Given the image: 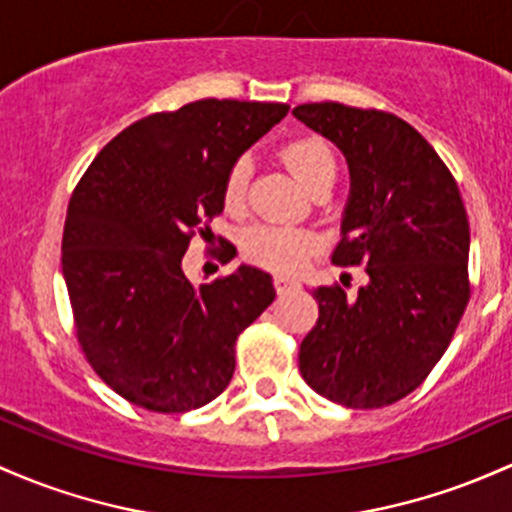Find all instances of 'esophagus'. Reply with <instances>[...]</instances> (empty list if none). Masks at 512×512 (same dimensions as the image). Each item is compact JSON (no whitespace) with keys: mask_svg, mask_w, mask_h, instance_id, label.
I'll use <instances>...</instances> for the list:
<instances>
[{"mask_svg":"<svg viewBox=\"0 0 512 512\" xmlns=\"http://www.w3.org/2000/svg\"><path fill=\"white\" fill-rule=\"evenodd\" d=\"M274 289H277L279 294H286V291L291 289H299V282L291 277H274Z\"/></svg>","mask_w":512,"mask_h":512,"instance_id":"34e87169","label":"esophagus"}]
</instances>
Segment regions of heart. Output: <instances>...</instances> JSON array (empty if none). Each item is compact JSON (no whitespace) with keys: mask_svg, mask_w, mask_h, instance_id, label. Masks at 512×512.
Instances as JSON below:
<instances>
[{"mask_svg":"<svg viewBox=\"0 0 512 512\" xmlns=\"http://www.w3.org/2000/svg\"><path fill=\"white\" fill-rule=\"evenodd\" d=\"M284 165L294 172L306 189L313 194L323 187H330L338 174V160L325 140L316 136H299L286 140L279 150ZM247 182H250V162L238 157L228 167L223 179V204L228 209H240L245 204ZM318 238L306 228L277 226V223H257L243 235V252L255 265L272 269V272H294L301 262L316 250Z\"/></svg>","mask_w":512,"mask_h":512,"instance_id":"heart-1","label":"heart"}]
</instances>
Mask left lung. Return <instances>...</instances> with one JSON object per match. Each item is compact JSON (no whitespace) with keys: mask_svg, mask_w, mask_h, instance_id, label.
<instances>
[{"mask_svg":"<svg viewBox=\"0 0 512 512\" xmlns=\"http://www.w3.org/2000/svg\"><path fill=\"white\" fill-rule=\"evenodd\" d=\"M294 116L333 140L352 189L333 262L362 265L355 296L318 286V320L301 342L303 381L347 408H384L418 389L471 299L469 218L452 172L398 116L338 101Z\"/></svg>","mask_w":512,"mask_h":512,"instance_id":"left-lung-1","label":"left lung"}]
</instances>
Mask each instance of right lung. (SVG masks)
I'll return each instance as SVG.
<instances>
[{
  "label": "right lung",
  "instance_id": "obj_1",
  "mask_svg": "<svg viewBox=\"0 0 512 512\" xmlns=\"http://www.w3.org/2000/svg\"><path fill=\"white\" fill-rule=\"evenodd\" d=\"M286 111L238 99L157 111L106 143L77 182L63 230L75 335L128 403L187 413L233 379L235 340L274 301L272 277L243 265L192 284L182 257L223 211L228 167Z\"/></svg>",
  "mask_w": 512,
  "mask_h": 512
}]
</instances>
